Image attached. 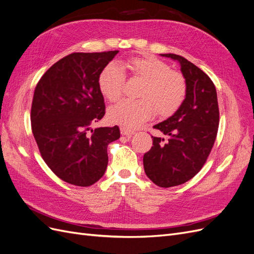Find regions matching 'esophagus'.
<instances>
[{
    "label": "esophagus",
    "mask_w": 254,
    "mask_h": 254,
    "mask_svg": "<svg viewBox=\"0 0 254 254\" xmlns=\"http://www.w3.org/2000/svg\"><path fill=\"white\" fill-rule=\"evenodd\" d=\"M121 133L123 134V135H126V136H131L134 132L132 131V130H130V129H127V128H121Z\"/></svg>",
    "instance_id": "obj_1"
}]
</instances>
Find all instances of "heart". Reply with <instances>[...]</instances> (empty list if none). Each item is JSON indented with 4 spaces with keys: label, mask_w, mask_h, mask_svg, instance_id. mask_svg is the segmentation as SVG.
I'll return each mask as SVG.
<instances>
[{
    "label": "heart",
    "mask_w": 254,
    "mask_h": 254,
    "mask_svg": "<svg viewBox=\"0 0 254 254\" xmlns=\"http://www.w3.org/2000/svg\"><path fill=\"white\" fill-rule=\"evenodd\" d=\"M135 79L142 81L136 101L124 99L108 110V120L123 128L134 129L151 119L170 118L179 110L188 94L184 76L155 56L128 59L124 64ZM97 86L109 102L121 97L125 87V74L117 64H108L98 75Z\"/></svg>",
    "instance_id": "obj_1"
}]
</instances>
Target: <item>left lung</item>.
Returning a JSON list of instances; mask_svg holds the SVG:
<instances>
[{
	"mask_svg": "<svg viewBox=\"0 0 254 254\" xmlns=\"http://www.w3.org/2000/svg\"><path fill=\"white\" fill-rule=\"evenodd\" d=\"M161 56L179 61L188 94L178 111L153 126L167 140L151 136L152 146L144 155L143 164L153 183L172 188L193 178L204 165L217 135L219 109L216 89L202 70L176 54Z\"/></svg>",
	"mask_w": 254,
	"mask_h": 254,
	"instance_id": "1",
	"label": "left lung"
}]
</instances>
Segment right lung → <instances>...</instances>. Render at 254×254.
<instances>
[{
  "label": "right lung",
  "instance_id": "1",
  "mask_svg": "<svg viewBox=\"0 0 254 254\" xmlns=\"http://www.w3.org/2000/svg\"><path fill=\"white\" fill-rule=\"evenodd\" d=\"M118 53H72L36 86L30 122L38 148L51 171L73 186L90 187L102 178L108 144L121 136L119 126L90 128L106 112L98 75Z\"/></svg>",
  "mask_w": 254,
  "mask_h": 254
}]
</instances>
